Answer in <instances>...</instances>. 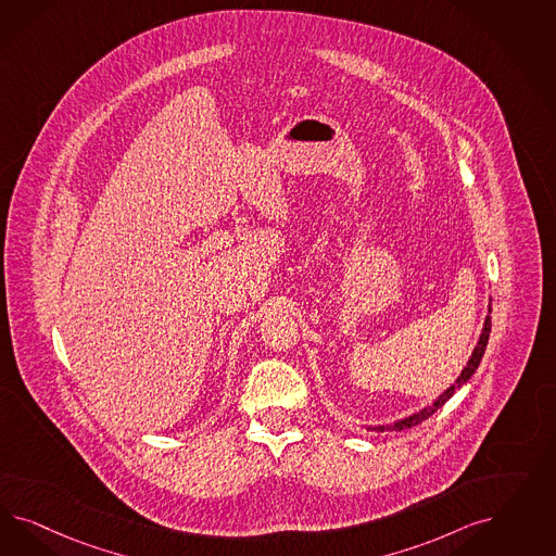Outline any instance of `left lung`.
<instances>
[{"mask_svg": "<svg viewBox=\"0 0 556 556\" xmlns=\"http://www.w3.org/2000/svg\"><path fill=\"white\" fill-rule=\"evenodd\" d=\"M489 314H491V305H489ZM489 332H491V318L488 316L485 321H483V330H481V334H479L477 346L472 349L471 358L467 361L465 369L460 370V375L456 377L455 383H453L451 388L444 389L432 404L426 405V407H421L420 412H416V414H412V416H407V418H402V420L393 421V424H386V426H367V430H372V432L405 430V428H412V426H416V424H420V421L428 420V418L437 412L438 407H442V405L446 404V402L453 397V393H455L456 389L463 388V386L471 379L472 372L479 367V363H481V358H483V354H485V349H488Z\"/></svg>", "mask_w": 556, "mask_h": 556, "instance_id": "obj_1", "label": "left lung"}]
</instances>
